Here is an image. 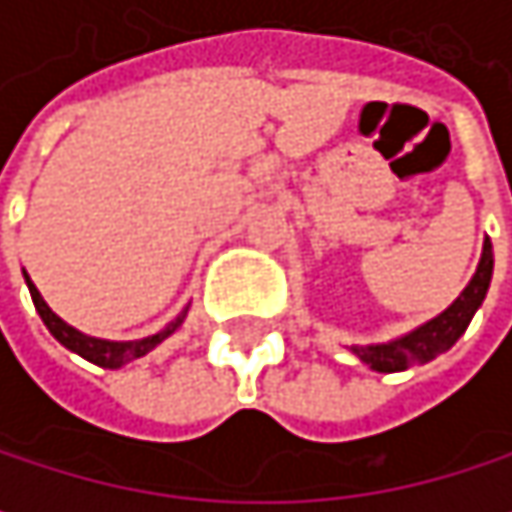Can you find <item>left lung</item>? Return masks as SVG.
Wrapping results in <instances>:
<instances>
[{"mask_svg": "<svg viewBox=\"0 0 512 512\" xmlns=\"http://www.w3.org/2000/svg\"><path fill=\"white\" fill-rule=\"evenodd\" d=\"M489 281H492V243L486 240L474 278L468 281V287L462 290L460 299L448 311H442L436 320L424 323L421 329H415L412 335H406L400 341L379 344V347H353V353L379 373H397V370L433 361L460 341V335L468 329L474 311L480 308V302L489 290Z\"/></svg>", "mask_w": 512, "mask_h": 512, "instance_id": "left-lung-1", "label": "left lung"}]
</instances>
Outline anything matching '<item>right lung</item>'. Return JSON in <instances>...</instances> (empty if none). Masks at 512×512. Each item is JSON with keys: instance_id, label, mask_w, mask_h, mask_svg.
Segmentation results:
<instances>
[{"instance_id": "right-lung-1", "label": "right lung", "mask_w": 512, "mask_h": 512, "mask_svg": "<svg viewBox=\"0 0 512 512\" xmlns=\"http://www.w3.org/2000/svg\"><path fill=\"white\" fill-rule=\"evenodd\" d=\"M26 284H29V293H32V302H35V308H38V314H41V320H44V326L52 332V338L58 341V344H64L67 350H73V353H79L82 358H88L91 364H100V367H121V364H127V361H133V358H142L148 356L151 350H154L156 344H162L180 323H183V317H186V311L174 320V323H168L162 332H156L151 338H142V341H133V344H115V341H100V338H88V335H82V332H76L73 326H67L61 317H55L50 311V305L41 299V293H38V287L26 278Z\"/></svg>"}]
</instances>
